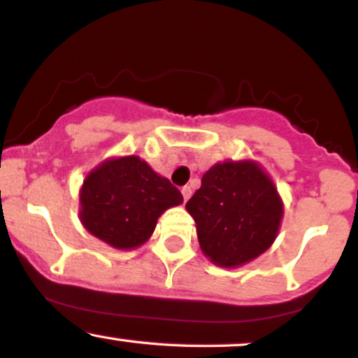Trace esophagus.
I'll list each match as a JSON object with an SVG mask.
<instances>
[{
  "instance_id": "esophagus-1",
  "label": "esophagus",
  "mask_w": 358,
  "mask_h": 358,
  "mask_svg": "<svg viewBox=\"0 0 358 358\" xmlns=\"http://www.w3.org/2000/svg\"><path fill=\"white\" fill-rule=\"evenodd\" d=\"M182 195H183V200H185V202H187V200L190 199V195H192V188L188 187V185H185V187L182 188Z\"/></svg>"
}]
</instances>
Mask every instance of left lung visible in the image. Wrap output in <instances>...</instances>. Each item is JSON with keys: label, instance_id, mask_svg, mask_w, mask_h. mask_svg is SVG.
Returning <instances> with one entry per match:
<instances>
[{"label": "left lung", "instance_id": "1", "mask_svg": "<svg viewBox=\"0 0 358 358\" xmlns=\"http://www.w3.org/2000/svg\"><path fill=\"white\" fill-rule=\"evenodd\" d=\"M200 248L215 264L236 268L276 239L282 205L269 176L250 162L219 163L187 202Z\"/></svg>", "mask_w": 358, "mask_h": 358}]
</instances>
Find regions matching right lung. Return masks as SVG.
I'll use <instances>...</instances> for the list:
<instances>
[{
    "label": "right lung",
    "instance_id": "1",
    "mask_svg": "<svg viewBox=\"0 0 358 358\" xmlns=\"http://www.w3.org/2000/svg\"><path fill=\"white\" fill-rule=\"evenodd\" d=\"M183 202L170 180L156 175L138 156L104 162L80 192L84 227L117 249L145 244L166 208Z\"/></svg>",
    "mask_w": 358,
    "mask_h": 358
}]
</instances>
